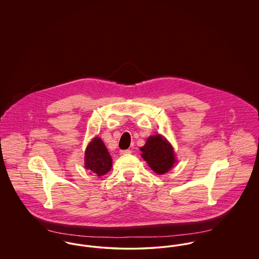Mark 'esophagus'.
Listing matches in <instances>:
<instances>
[{
    "instance_id": "esophagus-1",
    "label": "esophagus",
    "mask_w": 259,
    "mask_h": 259,
    "mask_svg": "<svg viewBox=\"0 0 259 259\" xmlns=\"http://www.w3.org/2000/svg\"><path fill=\"white\" fill-rule=\"evenodd\" d=\"M131 150L130 149H124V150H120V154L121 155H125V154H130Z\"/></svg>"
}]
</instances>
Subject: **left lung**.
Returning <instances> with one entry per match:
<instances>
[{"label":"left lung","mask_w":259,"mask_h":259,"mask_svg":"<svg viewBox=\"0 0 259 259\" xmlns=\"http://www.w3.org/2000/svg\"><path fill=\"white\" fill-rule=\"evenodd\" d=\"M140 149L142 157L158 175L166 174L177 162L172 145L161 135L148 137L146 145Z\"/></svg>","instance_id":"obj_1"}]
</instances>
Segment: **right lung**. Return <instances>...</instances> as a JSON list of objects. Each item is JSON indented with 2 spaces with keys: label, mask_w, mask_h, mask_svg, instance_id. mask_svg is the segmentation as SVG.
<instances>
[{
  "label": "right lung",
  "mask_w": 259,
  "mask_h": 259,
  "mask_svg": "<svg viewBox=\"0 0 259 259\" xmlns=\"http://www.w3.org/2000/svg\"><path fill=\"white\" fill-rule=\"evenodd\" d=\"M84 166L85 169L96 177H101L111 169V155L99 137H95L87 146L84 154Z\"/></svg>",
  "instance_id": "add662e5"
}]
</instances>
